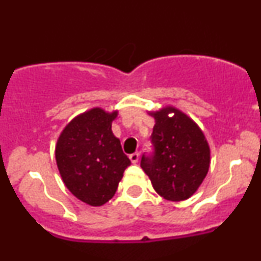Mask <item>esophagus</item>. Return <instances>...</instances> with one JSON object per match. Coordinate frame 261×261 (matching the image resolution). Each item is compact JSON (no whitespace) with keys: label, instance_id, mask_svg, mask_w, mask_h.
Instances as JSON below:
<instances>
[{"label":"esophagus","instance_id":"esophagus-1","mask_svg":"<svg viewBox=\"0 0 261 261\" xmlns=\"http://www.w3.org/2000/svg\"><path fill=\"white\" fill-rule=\"evenodd\" d=\"M128 158H130V161L133 162V163H137V161H139L140 158V154L137 153V152H135V153H131L128 155Z\"/></svg>","mask_w":261,"mask_h":261}]
</instances>
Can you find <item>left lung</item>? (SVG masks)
<instances>
[{"instance_id": "1", "label": "left lung", "mask_w": 261, "mask_h": 261, "mask_svg": "<svg viewBox=\"0 0 261 261\" xmlns=\"http://www.w3.org/2000/svg\"><path fill=\"white\" fill-rule=\"evenodd\" d=\"M152 142L154 154L141 160L157 194L168 201L191 197L207 175L211 151L205 134L188 114L173 106L155 112Z\"/></svg>"}]
</instances>
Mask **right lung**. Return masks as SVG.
<instances>
[{
  "instance_id": "right-lung-1",
  "label": "right lung",
  "mask_w": 261,
  "mask_h": 261,
  "mask_svg": "<svg viewBox=\"0 0 261 261\" xmlns=\"http://www.w3.org/2000/svg\"><path fill=\"white\" fill-rule=\"evenodd\" d=\"M118 110L94 107L81 113L59 135L58 169L66 188L89 206H101L115 195L130 160L122 152L112 124Z\"/></svg>"
}]
</instances>
